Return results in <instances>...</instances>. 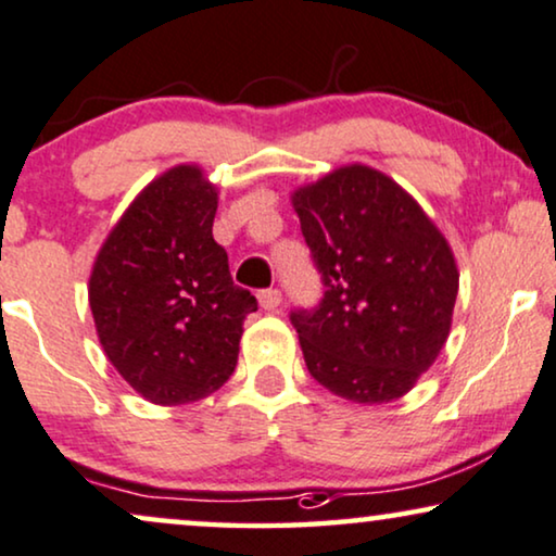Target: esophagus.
<instances>
[{"label":"esophagus","mask_w":556,"mask_h":556,"mask_svg":"<svg viewBox=\"0 0 556 556\" xmlns=\"http://www.w3.org/2000/svg\"><path fill=\"white\" fill-rule=\"evenodd\" d=\"M258 305L264 309H277L282 305V292L277 290V287H269V290H262L258 292Z\"/></svg>","instance_id":"obj_1"}]
</instances>
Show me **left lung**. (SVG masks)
<instances>
[{"instance_id":"obj_1","label":"left lung","mask_w":556,"mask_h":556,"mask_svg":"<svg viewBox=\"0 0 556 556\" xmlns=\"http://www.w3.org/2000/svg\"><path fill=\"white\" fill-rule=\"evenodd\" d=\"M323 282L290 320L309 376L355 404L406 394L445 345L457 298L453 251L391 177L351 165L292 195Z\"/></svg>"}]
</instances>
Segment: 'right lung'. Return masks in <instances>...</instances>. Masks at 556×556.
<instances>
[{
    "instance_id": "right-lung-1",
    "label": "right lung",
    "mask_w": 556,
    "mask_h": 556,
    "mask_svg": "<svg viewBox=\"0 0 556 556\" xmlns=\"http://www.w3.org/2000/svg\"><path fill=\"white\" fill-rule=\"evenodd\" d=\"M218 192L173 167L129 205L93 264L88 300L109 361L152 404L198 402L231 379L256 298L213 239Z\"/></svg>"
}]
</instances>
